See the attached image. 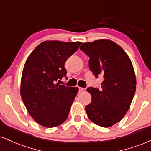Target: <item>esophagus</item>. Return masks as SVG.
<instances>
[{"mask_svg": "<svg viewBox=\"0 0 151 151\" xmlns=\"http://www.w3.org/2000/svg\"><path fill=\"white\" fill-rule=\"evenodd\" d=\"M78 89H79V92H81V91H84V88L82 87H78Z\"/></svg>", "mask_w": 151, "mask_h": 151, "instance_id": "esophagus-1", "label": "esophagus"}]
</instances>
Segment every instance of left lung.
Returning a JSON list of instances; mask_svg holds the SVG:
<instances>
[{
  "mask_svg": "<svg viewBox=\"0 0 151 151\" xmlns=\"http://www.w3.org/2000/svg\"><path fill=\"white\" fill-rule=\"evenodd\" d=\"M80 50L89 57L95 77L101 75V89L90 86L91 101L85 110L96 125L109 127L120 121L129 110L136 89L134 70L124 50L109 40L82 43Z\"/></svg>",
  "mask_w": 151,
  "mask_h": 151,
  "instance_id": "1",
  "label": "left lung"
}]
</instances>
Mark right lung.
<instances>
[{
	"label": "right lung",
	"instance_id": "right-lung-1",
	"mask_svg": "<svg viewBox=\"0 0 151 151\" xmlns=\"http://www.w3.org/2000/svg\"><path fill=\"white\" fill-rule=\"evenodd\" d=\"M81 43L43 42L26 60L20 94L30 115L45 127L58 126L68 117L78 88L67 87L57 81L66 77L65 62Z\"/></svg>",
	"mask_w": 151,
	"mask_h": 151
}]
</instances>
